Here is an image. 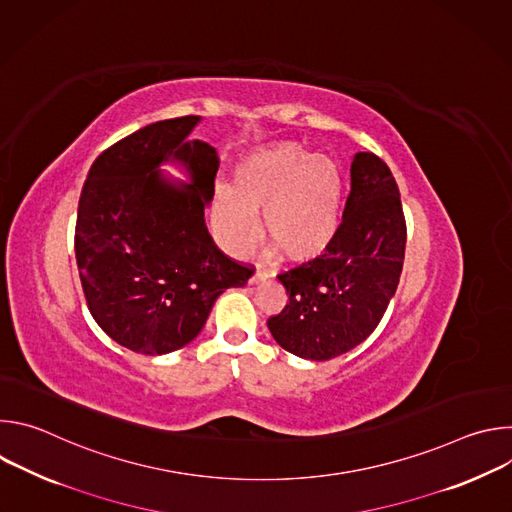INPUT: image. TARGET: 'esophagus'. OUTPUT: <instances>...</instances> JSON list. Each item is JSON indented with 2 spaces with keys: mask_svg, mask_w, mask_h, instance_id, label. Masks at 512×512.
Listing matches in <instances>:
<instances>
[{
  "mask_svg": "<svg viewBox=\"0 0 512 512\" xmlns=\"http://www.w3.org/2000/svg\"><path fill=\"white\" fill-rule=\"evenodd\" d=\"M265 279H267V273L261 271V269H257V271L251 275L249 283H251V285H257V283H261V281H265Z\"/></svg>",
  "mask_w": 512,
  "mask_h": 512,
  "instance_id": "obj_1",
  "label": "esophagus"
}]
</instances>
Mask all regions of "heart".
<instances>
[{
	"mask_svg": "<svg viewBox=\"0 0 512 512\" xmlns=\"http://www.w3.org/2000/svg\"><path fill=\"white\" fill-rule=\"evenodd\" d=\"M342 176L336 162L310 154L294 141H279L245 154L233 170V186L214 192L212 223L231 253H245L263 231L289 261L324 253L340 225Z\"/></svg>",
	"mask_w": 512,
	"mask_h": 512,
	"instance_id": "b5f03b06",
	"label": "heart"
}]
</instances>
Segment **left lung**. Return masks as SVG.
<instances>
[{
    "instance_id": "1",
    "label": "left lung",
    "mask_w": 512,
    "mask_h": 512,
    "mask_svg": "<svg viewBox=\"0 0 512 512\" xmlns=\"http://www.w3.org/2000/svg\"><path fill=\"white\" fill-rule=\"evenodd\" d=\"M405 235L389 166L358 152L334 241L324 255L277 277L289 304L267 320L275 342L300 358L330 360L367 340L397 291Z\"/></svg>"
}]
</instances>
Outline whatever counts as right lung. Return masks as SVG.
<instances>
[{"instance_id": "right-lung-1", "label": "right lung", "mask_w": 512, "mask_h": 512, "mask_svg": "<svg viewBox=\"0 0 512 512\" xmlns=\"http://www.w3.org/2000/svg\"><path fill=\"white\" fill-rule=\"evenodd\" d=\"M198 115L145 125L105 150L79 200L75 255L91 316L117 344L148 356L174 352L206 324L216 298L253 271L208 235L218 154L190 139ZM178 165L187 182L166 177Z\"/></svg>"}]
</instances>
